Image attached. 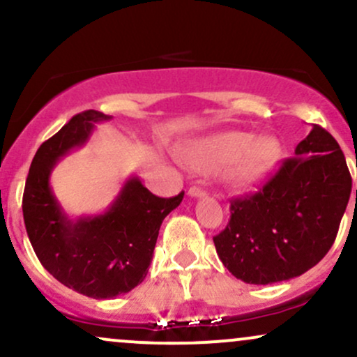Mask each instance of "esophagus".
Listing matches in <instances>:
<instances>
[{
	"label": "esophagus",
	"mask_w": 357,
	"mask_h": 357,
	"mask_svg": "<svg viewBox=\"0 0 357 357\" xmlns=\"http://www.w3.org/2000/svg\"><path fill=\"white\" fill-rule=\"evenodd\" d=\"M188 195H190L191 198H204V196H206V191L202 190L199 186H191L190 191H188Z\"/></svg>",
	"instance_id": "esophagus-1"
}]
</instances>
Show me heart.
I'll return each instance as SVG.
<instances>
[{
    "mask_svg": "<svg viewBox=\"0 0 357 357\" xmlns=\"http://www.w3.org/2000/svg\"><path fill=\"white\" fill-rule=\"evenodd\" d=\"M284 147L272 134L255 136L245 130H227L191 142L183 149L188 166L215 171L227 166L225 181L235 190H250L264 183L280 165Z\"/></svg>",
    "mask_w": 357,
    "mask_h": 357,
    "instance_id": "b5f03b06",
    "label": "heart"
}]
</instances>
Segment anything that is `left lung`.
Instances as JSON below:
<instances>
[{
  "instance_id": "left-lung-1",
  "label": "left lung",
  "mask_w": 357,
  "mask_h": 357,
  "mask_svg": "<svg viewBox=\"0 0 357 357\" xmlns=\"http://www.w3.org/2000/svg\"><path fill=\"white\" fill-rule=\"evenodd\" d=\"M351 188L337 141L312 126L296 158L287 159L260 191L233 199L230 223L213 238L220 260L245 284L302 275L333 247Z\"/></svg>"
}]
</instances>
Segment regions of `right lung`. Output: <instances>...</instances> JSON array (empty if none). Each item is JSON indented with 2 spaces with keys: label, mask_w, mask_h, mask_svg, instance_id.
Masks as SVG:
<instances>
[{
  "label": "right lung",
  "mask_w": 357,
  "mask_h": 357,
  "mask_svg": "<svg viewBox=\"0 0 357 357\" xmlns=\"http://www.w3.org/2000/svg\"><path fill=\"white\" fill-rule=\"evenodd\" d=\"M110 119L99 110L73 116L36 151L23 192L24 227L38 260L60 284L92 298L117 297L144 280L162 220L184 196L159 198L130 176L105 211L65 213L50 186L53 167Z\"/></svg>",
  "instance_id": "1"
}]
</instances>
